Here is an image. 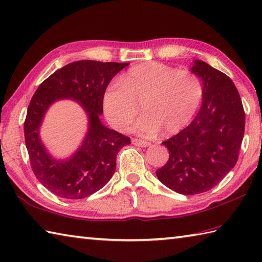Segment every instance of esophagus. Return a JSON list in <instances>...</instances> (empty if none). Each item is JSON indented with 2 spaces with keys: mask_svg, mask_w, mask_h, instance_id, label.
<instances>
[{
  "mask_svg": "<svg viewBox=\"0 0 262 262\" xmlns=\"http://www.w3.org/2000/svg\"><path fill=\"white\" fill-rule=\"evenodd\" d=\"M132 143L136 146H141V147H146L151 144L150 142L144 141V140H140V139H133Z\"/></svg>",
  "mask_w": 262,
  "mask_h": 262,
  "instance_id": "1",
  "label": "esophagus"
}]
</instances>
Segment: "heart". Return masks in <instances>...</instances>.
Segmentation results:
<instances>
[{"label":"heart","mask_w":262,"mask_h":262,"mask_svg":"<svg viewBox=\"0 0 262 262\" xmlns=\"http://www.w3.org/2000/svg\"><path fill=\"white\" fill-rule=\"evenodd\" d=\"M203 98V85L196 74L157 61L136 65L119 78L103 95V111L107 121L120 132L132 122L139 134L152 136L163 130L174 135L182 130L197 112Z\"/></svg>","instance_id":"b5f03b06"}]
</instances>
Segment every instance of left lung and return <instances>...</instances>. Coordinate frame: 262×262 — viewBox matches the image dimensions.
Returning <instances> with one entry per match:
<instances>
[{
  "instance_id": "1",
  "label": "left lung",
  "mask_w": 262,
  "mask_h": 262,
  "mask_svg": "<svg viewBox=\"0 0 262 262\" xmlns=\"http://www.w3.org/2000/svg\"><path fill=\"white\" fill-rule=\"evenodd\" d=\"M191 72L203 81L202 107L188 127L163 142L169 159L156 172L161 183L182 194L208 191L234 168L245 128L231 79L203 60H194Z\"/></svg>"
}]
</instances>
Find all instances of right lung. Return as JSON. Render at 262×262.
I'll use <instances>...</instances> for the list:
<instances>
[{"label":"right lung","mask_w":262,"mask_h":262,"mask_svg":"<svg viewBox=\"0 0 262 262\" xmlns=\"http://www.w3.org/2000/svg\"><path fill=\"white\" fill-rule=\"evenodd\" d=\"M128 63L79 60L57 70L42 82L30 102L24 122L25 143L31 167L39 182L54 194L81 199L98 191L116 170V158L128 136L102 125L103 95L112 78ZM71 98L84 106L90 119L83 145L70 160L55 161L40 143L38 128L51 104Z\"/></svg>","instance_id":"add662e5"}]
</instances>
